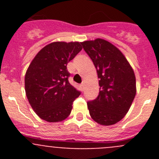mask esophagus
<instances>
[{
	"label": "esophagus",
	"mask_w": 159,
	"mask_h": 159,
	"mask_svg": "<svg viewBox=\"0 0 159 159\" xmlns=\"http://www.w3.org/2000/svg\"><path fill=\"white\" fill-rule=\"evenodd\" d=\"M80 86L81 90H82V91H84V84H81L80 85Z\"/></svg>",
	"instance_id": "esophagus-1"
}]
</instances>
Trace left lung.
<instances>
[{"instance_id":"8db88e82","label":"left lung","mask_w":159,"mask_h":159,"mask_svg":"<svg viewBox=\"0 0 159 159\" xmlns=\"http://www.w3.org/2000/svg\"><path fill=\"white\" fill-rule=\"evenodd\" d=\"M99 79V93L88 102L90 116L102 126L116 124L128 112L136 95L133 68L118 48L103 39L81 43Z\"/></svg>"}]
</instances>
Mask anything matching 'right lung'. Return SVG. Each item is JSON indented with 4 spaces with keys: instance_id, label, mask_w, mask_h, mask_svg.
Wrapping results in <instances>:
<instances>
[{
    "instance_id": "add662e5",
    "label": "right lung",
    "mask_w": 159,
    "mask_h": 159,
    "mask_svg": "<svg viewBox=\"0 0 159 159\" xmlns=\"http://www.w3.org/2000/svg\"><path fill=\"white\" fill-rule=\"evenodd\" d=\"M82 50L80 42L57 41L40 50L28 67L25 93L40 119L57 123L67 119L80 92L68 82L67 63Z\"/></svg>"
}]
</instances>
